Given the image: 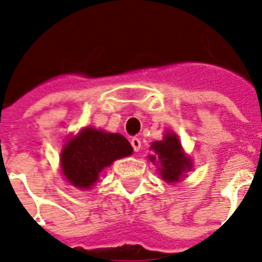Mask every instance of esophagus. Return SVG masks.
I'll list each match as a JSON object with an SVG mask.
<instances>
[{"label": "esophagus", "mask_w": 262, "mask_h": 262, "mask_svg": "<svg viewBox=\"0 0 262 262\" xmlns=\"http://www.w3.org/2000/svg\"><path fill=\"white\" fill-rule=\"evenodd\" d=\"M130 144L132 147H133V149H135V152H139V149L141 148V140L137 139V137H133V139L130 140Z\"/></svg>", "instance_id": "esophagus-1"}]
</instances>
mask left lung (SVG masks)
Listing matches in <instances>:
<instances>
[{"label":"left lung","instance_id":"8db88e82","mask_svg":"<svg viewBox=\"0 0 262 262\" xmlns=\"http://www.w3.org/2000/svg\"><path fill=\"white\" fill-rule=\"evenodd\" d=\"M151 149L156 152V156H149V159L152 162L159 159L160 166H162L159 171L164 181L177 182L182 177L183 172L190 170V159L183 155L181 143L175 135L168 133L164 136V140L162 141L152 143Z\"/></svg>","mask_w":262,"mask_h":262}]
</instances>
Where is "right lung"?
I'll use <instances>...</instances> for the list:
<instances>
[{"instance_id": "obj_1", "label": "right lung", "mask_w": 262, "mask_h": 262, "mask_svg": "<svg viewBox=\"0 0 262 262\" xmlns=\"http://www.w3.org/2000/svg\"><path fill=\"white\" fill-rule=\"evenodd\" d=\"M132 152L133 148L123 136L87 127L65 144L61 154L62 171L73 186L88 189L98 181L103 168Z\"/></svg>"}]
</instances>
